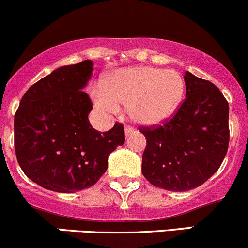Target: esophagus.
Here are the masks:
<instances>
[{
    "label": "esophagus",
    "mask_w": 248,
    "mask_h": 248,
    "mask_svg": "<svg viewBox=\"0 0 248 248\" xmlns=\"http://www.w3.org/2000/svg\"><path fill=\"white\" fill-rule=\"evenodd\" d=\"M124 131H125V136H126V137L131 136V135L135 134V130L132 129L131 126H129V125H126V126H125Z\"/></svg>",
    "instance_id": "34e87169"
}]
</instances>
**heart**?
<instances>
[{"label":"heart","mask_w":248,"mask_h":248,"mask_svg":"<svg viewBox=\"0 0 248 248\" xmlns=\"http://www.w3.org/2000/svg\"><path fill=\"white\" fill-rule=\"evenodd\" d=\"M185 89V81L178 71L137 65L113 71L104 87L93 91V100L108 113H119L121 106H129L135 123L155 126L174 116Z\"/></svg>","instance_id":"obj_1"}]
</instances>
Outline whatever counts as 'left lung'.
<instances>
[{
	"mask_svg": "<svg viewBox=\"0 0 248 248\" xmlns=\"http://www.w3.org/2000/svg\"><path fill=\"white\" fill-rule=\"evenodd\" d=\"M184 80L186 98L175 116L141 131L147 140L143 175L152 185L177 192L205 183L221 166L229 143V106L223 94L190 71Z\"/></svg>",
	"mask_w": 248,
	"mask_h": 248,
	"instance_id": "8db88e82",
	"label": "left lung"
}]
</instances>
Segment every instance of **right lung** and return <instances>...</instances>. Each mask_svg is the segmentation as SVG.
Returning a JSON list of instances; mask_svg holds the SVG:
<instances>
[{
  "mask_svg": "<svg viewBox=\"0 0 248 248\" xmlns=\"http://www.w3.org/2000/svg\"><path fill=\"white\" fill-rule=\"evenodd\" d=\"M92 71L91 60L56 69L30 87L15 113L17 162L46 190L73 193L93 186L125 142L122 124L100 134L89 123L93 107L82 89Z\"/></svg>",
  "mask_w": 248,
  "mask_h": 248,
  "instance_id": "obj_1",
  "label": "right lung"
}]
</instances>
